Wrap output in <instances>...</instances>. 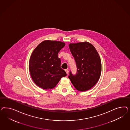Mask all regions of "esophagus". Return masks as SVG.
<instances>
[{
  "label": "esophagus",
  "mask_w": 130,
  "mask_h": 130,
  "mask_svg": "<svg viewBox=\"0 0 130 130\" xmlns=\"http://www.w3.org/2000/svg\"><path fill=\"white\" fill-rule=\"evenodd\" d=\"M65 72H66L67 75H68V74H69V71H68L67 69H66V70H65Z\"/></svg>",
  "instance_id": "34e87169"
}]
</instances>
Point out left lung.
<instances>
[{"instance_id":"obj_1","label":"left lung","mask_w":130,"mask_h":130,"mask_svg":"<svg viewBox=\"0 0 130 130\" xmlns=\"http://www.w3.org/2000/svg\"><path fill=\"white\" fill-rule=\"evenodd\" d=\"M77 66L75 75L68 76L75 89L88 91L97 83L102 72V62L98 52L92 44L84 41L69 45Z\"/></svg>"}]
</instances>
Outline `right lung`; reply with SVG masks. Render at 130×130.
I'll return each instance as SVG.
<instances>
[{
	"instance_id": "right-lung-1",
	"label": "right lung",
	"mask_w": 130,
	"mask_h": 130,
	"mask_svg": "<svg viewBox=\"0 0 130 130\" xmlns=\"http://www.w3.org/2000/svg\"><path fill=\"white\" fill-rule=\"evenodd\" d=\"M65 46L60 41L46 40L34 50L29 61V71L36 84L44 90L54 88L67 75L60 68L58 53Z\"/></svg>"
}]
</instances>
